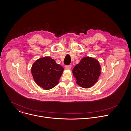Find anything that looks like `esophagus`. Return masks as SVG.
<instances>
[{"mask_svg": "<svg viewBox=\"0 0 131 131\" xmlns=\"http://www.w3.org/2000/svg\"><path fill=\"white\" fill-rule=\"evenodd\" d=\"M65 68L66 69H70L71 68V65H66L65 66Z\"/></svg>", "mask_w": 131, "mask_h": 131, "instance_id": "1", "label": "esophagus"}]
</instances>
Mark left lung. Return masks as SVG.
Segmentation results:
<instances>
[{
  "label": "left lung",
  "instance_id": "left-lung-1",
  "mask_svg": "<svg viewBox=\"0 0 131 131\" xmlns=\"http://www.w3.org/2000/svg\"><path fill=\"white\" fill-rule=\"evenodd\" d=\"M101 67L99 61L91 57L81 60L72 69L77 83L83 88H89L97 82L101 74Z\"/></svg>",
  "mask_w": 131,
  "mask_h": 131
}]
</instances>
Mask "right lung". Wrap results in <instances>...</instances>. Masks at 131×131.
<instances>
[{"instance_id":"right-lung-1","label":"right lung","mask_w":131,"mask_h":131,"mask_svg":"<svg viewBox=\"0 0 131 131\" xmlns=\"http://www.w3.org/2000/svg\"><path fill=\"white\" fill-rule=\"evenodd\" d=\"M64 69L55 60L47 57L37 60L31 70L37 84L43 89L50 90L58 84Z\"/></svg>"}]
</instances>
